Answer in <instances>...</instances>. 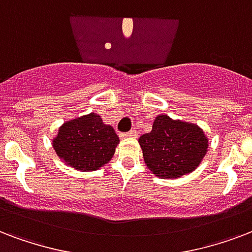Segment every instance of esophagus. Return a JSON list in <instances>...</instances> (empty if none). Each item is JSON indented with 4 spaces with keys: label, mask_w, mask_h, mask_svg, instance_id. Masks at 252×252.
<instances>
[{
    "label": "esophagus",
    "mask_w": 252,
    "mask_h": 252,
    "mask_svg": "<svg viewBox=\"0 0 252 252\" xmlns=\"http://www.w3.org/2000/svg\"><path fill=\"white\" fill-rule=\"evenodd\" d=\"M126 137H137V130L132 129L128 133H122L120 134V138H126Z\"/></svg>",
    "instance_id": "obj_1"
}]
</instances>
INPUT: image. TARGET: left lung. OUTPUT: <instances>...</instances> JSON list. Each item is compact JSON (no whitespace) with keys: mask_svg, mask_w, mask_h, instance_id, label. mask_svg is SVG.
I'll return each instance as SVG.
<instances>
[{"mask_svg":"<svg viewBox=\"0 0 252 252\" xmlns=\"http://www.w3.org/2000/svg\"><path fill=\"white\" fill-rule=\"evenodd\" d=\"M138 144L148 168L162 179L192 172L208 149V138L200 126L167 115H158L152 132L142 134Z\"/></svg>","mask_w":252,"mask_h":252,"instance_id":"obj_1","label":"left lung"}]
</instances>
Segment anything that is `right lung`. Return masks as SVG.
<instances>
[{"mask_svg":"<svg viewBox=\"0 0 252 252\" xmlns=\"http://www.w3.org/2000/svg\"><path fill=\"white\" fill-rule=\"evenodd\" d=\"M120 142L114 128L96 114L65 122L52 146L60 159L81 171H94L111 161Z\"/></svg>","mask_w":252,"mask_h":252,"instance_id":"obj_1","label":"right lung"}]
</instances>
